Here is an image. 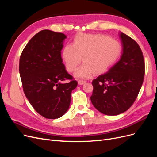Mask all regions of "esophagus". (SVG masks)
Returning a JSON list of instances; mask_svg holds the SVG:
<instances>
[{"label": "esophagus", "mask_w": 157, "mask_h": 157, "mask_svg": "<svg viewBox=\"0 0 157 157\" xmlns=\"http://www.w3.org/2000/svg\"><path fill=\"white\" fill-rule=\"evenodd\" d=\"M85 82V81H84V80H79L78 81V84H79V85H82V84H84Z\"/></svg>", "instance_id": "1"}]
</instances>
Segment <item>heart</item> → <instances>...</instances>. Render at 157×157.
<instances>
[{
	"mask_svg": "<svg viewBox=\"0 0 157 157\" xmlns=\"http://www.w3.org/2000/svg\"><path fill=\"white\" fill-rule=\"evenodd\" d=\"M121 52L119 42L102 35L79 34L73 45L66 44L62 56L67 69L73 72L81 63L84 64L76 71V77L88 78L93 73L105 72L116 62Z\"/></svg>",
	"mask_w": 157,
	"mask_h": 157,
	"instance_id": "obj_1",
	"label": "heart"
}]
</instances>
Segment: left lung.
<instances>
[{"label": "left lung", "mask_w": 157, "mask_h": 157, "mask_svg": "<svg viewBox=\"0 0 157 157\" xmlns=\"http://www.w3.org/2000/svg\"><path fill=\"white\" fill-rule=\"evenodd\" d=\"M122 47L120 60L105 74L93 80L92 103L104 115H117L129 109L138 95L145 74L144 56L140 46L121 32Z\"/></svg>", "instance_id": "8db88e82"}]
</instances>
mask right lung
Masks as SVG:
<instances>
[{
  "label": "right lung",
  "instance_id": "right-lung-1",
  "mask_svg": "<svg viewBox=\"0 0 157 157\" xmlns=\"http://www.w3.org/2000/svg\"><path fill=\"white\" fill-rule=\"evenodd\" d=\"M66 38L62 33L42 30L29 41L20 59L19 71L26 98L38 113L50 119L67 111L71 92L77 86L61 58ZM67 79L71 81L63 83Z\"/></svg>",
  "mask_w": 157,
  "mask_h": 157
}]
</instances>
